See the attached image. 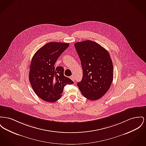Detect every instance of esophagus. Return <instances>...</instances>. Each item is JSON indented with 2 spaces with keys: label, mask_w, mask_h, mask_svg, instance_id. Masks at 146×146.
<instances>
[{
  "label": "esophagus",
  "mask_w": 146,
  "mask_h": 146,
  "mask_svg": "<svg viewBox=\"0 0 146 146\" xmlns=\"http://www.w3.org/2000/svg\"><path fill=\"white\" fill-rule=\"evenodd\" d=\"M70 79H71L73 81H74V76H70Z\"/></svg>",
  "instance_id": "34e87169"
}]
</instances>
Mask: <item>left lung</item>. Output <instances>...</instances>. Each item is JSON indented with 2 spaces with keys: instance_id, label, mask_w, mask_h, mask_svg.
Instances as JSON below:
<instances>
[{
  "instance_id": "left-lung-1",
  "label": "left lung",
  "mask_w": 146,
  "mask_h": 146,
  "mask_svg": "<svg viewBox=\"0 0 146 146\" xmlns=\"http://www.w3.org/2000/svg\"><path fill=\"white\" fill-rule=\"evenodd\" d=\"M83 69L77 86L82 95L96 100L108 92L113 80V65L110 54L99 44L90 40L74 44Z\"/></svg>"
}]
</instances>
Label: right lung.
I'll list each match as a JSON object with an SVG mask.
<instances>
[{"instance_id": "right-lung-1", "label": "right lung", "mask_w": 146, "mask_h": 146, "mask_svg": "<svg viewBox=\"0 0 146 146\" xmlns=\"http://www.w3.org/2000/svg\"><path fill=\"white\" fill-rule=\"evenodd\" d=\"M69 43L49 42L35 53L30 66L29 80L36 95L44 101L59 100L67 84L74 82L64 76L63 67H54L60 54Z\"/></svg>"}]
</instances>
